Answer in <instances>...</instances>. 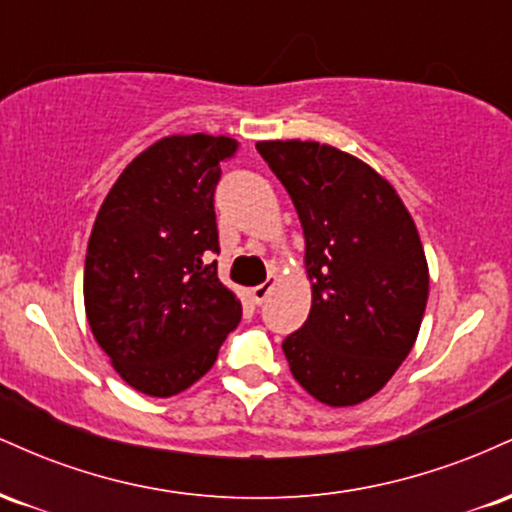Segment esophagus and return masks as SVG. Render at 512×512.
<instances>
[{"label": "esophagus", "mask_w": 512, "mask_h": 512, "mask_svg": "<svg viewBox=\"0 0 512 512\" xmlns=\"http://www.w3.org/2000/svg\"><path fill=\"white\" fill-rule=\"evenodd\" d=\"M272 289H274V281H272V279L264 281V284H260V286H252V289H250L252 301H255L257 305L264 303V301H267L269 293H272Z\"/></svg>", "instance_id": "esophagus-1"}]
</instances>
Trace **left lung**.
<instances>
[{"instance_id":"left-lung-1","label":"left lung","mask_w":512,"mask_h":512,"mask_svg":"<svg viewBox=\"0 0 512 512\" xmlns=\"http://www.w3.org/2000/svg\"><path fill=\"white\" fill-rule=\"evenodd\" d=\"M305 236L313 305L284 339L293 378L317 402L354 407L385 387L416 342L428 301L419 231L368 163L317 142H257Z\"/></svg>"}]
</instances>
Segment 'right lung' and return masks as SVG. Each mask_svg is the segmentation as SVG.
<instances>
[{"mask_svg": "<svg viewBox=\"0 0 512 512\" xmlns=\"http://www.w3.org/2000/svg\"><path fill=\"white\" fill-rule=\"evenodd\" d=\"M238 142L173 134L122 170L93 223L84 305L120 378L173 397L214 366L243 305L216 276L214 192Z\"/></svg>", "mask_w": 512, "mask_h": 512, "instance_id": "right-lung-1", "label": "right lung"}]
</instances>
